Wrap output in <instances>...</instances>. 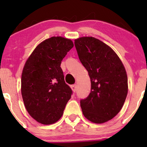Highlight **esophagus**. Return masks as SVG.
<instances>
[{"label":"esophagus","mask_w":147,"mask_h":147,"mask_svg":"<svg viewBox=\"0 0 147 147\" xmlns=\"http://www.w3.org/2000/svg\"><path fill=\"white\" fill-rule=\"evenodd\" d=\"M71 89L72 90V91H73V92H75L76 90H77V85H76V84H74V85H72L71 86Z\"/></svg>","instance_id":"obj_1"}]
</instances>
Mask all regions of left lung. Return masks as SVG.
<instances>
[{"mask_svg": "<svg viewBox=\"0 0 147 147\" xmlns=\"http://www.w3.org/2000/svg\"><path fill=\"white\" fill-rule=\"evenodd\" d=\"M75 45L91 82L90 95L80 102L83 115L95 124L108 122L120 111L127 96L125 68L115 52L97 38L80 37Z\"/></svg>", "mask_w": 147, "mask_h": 147, "instance_id": "obj_1", "label": "left lung"}]
</instances>
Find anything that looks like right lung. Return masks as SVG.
Instances as JSON below:
<instances>
[{
  "instance_id": "obj_1",
  "label": "right lung",
  "mask_w": 147,
  "mask_h": 147,
  "mask_svg": "<svg viewBox=\"0 0 147 147\" xmlns=\"http://www.w3.org/2000/svg\"><path fill=\"white\" fill-rule=\"evenodd\" d=\"M73 46L69 38L50 37L37 45L25 62L21 95L27 111L38 123L57 122L71 97L72 90L65 84L60 65Z\"/></svg>"
}]
</instances>
